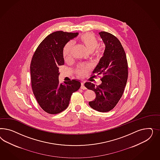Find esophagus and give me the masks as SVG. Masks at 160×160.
Here are the masks:
<instances>
[{
    "label": "esophagus",
    "mask_w": 160,
    "mask_h": 160,
    "mask_svg": "<svg viewBox=\"0 0 160 160\" xmlns=\"http://www.w3.org/2000/svg\"><path fill=\"white\" fill-rule=\"evenodd\" d=\"M82 89H83V90H85V89H86V87L84 86V82H82V84H81V87H80Z\"/></svg>",
    "instance_id": "1"
}]
</instances>
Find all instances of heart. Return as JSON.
<instances>
[{
  "mask_svg": "<svg viewBox=\"0 0 160 160\" xmlns=\"http://www.w3.org/2000/svg\"><path fill=\"white\" fill-rule=\"evenodd\" d=\"M80 40L84 44L90 53L93 52L96 58H101L102 57L104 51L102 48H98L100 44L99 41L94 34L92 33H86L80 36ZM73 46V42H70L66 44L63 49V56L66 62L70 60L72 58ZM89 66L81 65L78 66L76 72L78 76H82L87 72Z\"/></svg>",
  "mask_w": 160,
  "mask_h": 160,
  "instance_id": "obj_1",
  "label": "heart"
}]
</instances>
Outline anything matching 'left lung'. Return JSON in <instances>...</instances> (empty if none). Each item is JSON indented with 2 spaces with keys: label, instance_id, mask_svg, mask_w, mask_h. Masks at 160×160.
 I'll use <instances>...</instances> for the list:
<instances>
[{
  "label": "left lung",
  "instance_id": "obj_1",
  "mask_svg": "<svg viewBox=\"0 0 160 160\" xmlns=\"http://www.w3.org/2000/svg\"><path fill=\"white\" fill-rule=\"evenodd\" d=\"M106 48L94 74L102 75V84L87 82L84 86L94 91L96 97L88 102L94 110L108 112L114 108L124 92L128 78V63L126 53L120 40L106 32L99 33ZM97 76L94 75L96 78Z\"/></svg>",
  "mask_w": 160,
  "mask_h": 160
}]
</instances>
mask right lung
I'll return each instance as SVG.
<instances>
[{
  "label": "right lung",
  "mask_w": 160,
  "mask_h": 160,
  "mask_svg": "<svg viewBox=\"0 0 160 160\" xmlns=\"http://www.w3.org/2000/svg\"><path fill=\"white\" fill-rule=\"evenodd\" d=\"M78 33L57 31L48 36L36 48L30 64L32 88L44 111L58 114L67 108L73 92L81 83L76 80L60 83L58 68L64 63L63 48Z\"/></svg>",
  "instance_id": "obj_1"
}]
</instances>
